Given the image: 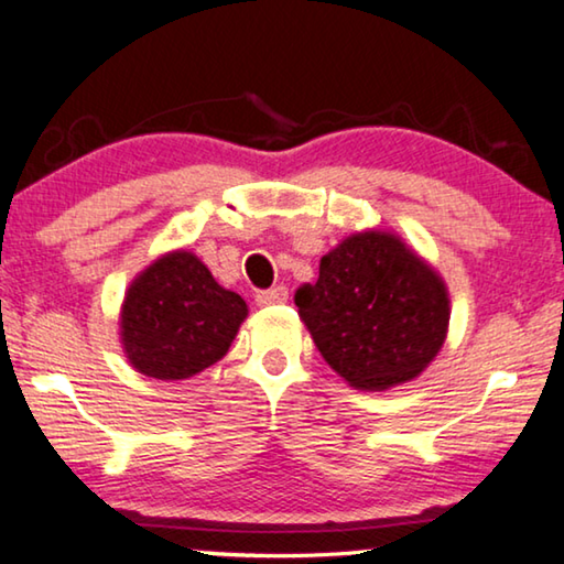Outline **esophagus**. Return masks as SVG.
<instances>
[{"mask_svg":"<svg viewBox=\"0 0 564 564\" xmlns=\"http://www.w3.org/2000/svg\"><path fill=\"white\" fill-rule=\"evenodd\" d=\"M259 307H270V305H282V302L290 300L288 288H272V290H262L254 294Z\"/></svg>","mask_w":564,"mask_h":564,"instance_id":"1","label":"esophagus"}]
</instances>
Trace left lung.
I'll return each mask as SVG.
<instances>
[{
  "instance_id": "1",
  "label": "left lung",
  "mask_w": 564,
  "mask_h": 564,
  "mask_svg": "<svg viewBox=\"0 0 564 564\" xmlns=\"http://www.w3.org/2000/svg\"><path fill=\"white\" fill-rule=\"evenodd\" d=\"M300 319L337 376L386 391L429 368L446 340L448 292L433 267L391 231H358L319 259L294 294Z\"/></svg>"
}]
</instances>
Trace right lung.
<instances>
[{
  "label": "right lung",
  "instance_id": "1",
  "mask_svg": "<svg viewBox=\"0 0 564 564\" xmlns=\"http://www.w3.org/2000/svg\"><path fill=\"white\" fill-rule=\"evenodd\" d=\"M247 312V302L224 290L202 259L178 249L131 282L120 310V343L143 376L184 380L227 355Z\"/></svg>",
  "mask_w": 564,
  "mask_h": 564
}]
</instances>
